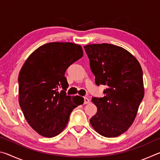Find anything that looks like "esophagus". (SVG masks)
I'll use <instances>...</instances> for the list:
<instances>
[{"instance_id": "1", "label": "esophagus", "mask_w": 160, "mask_h": 160, "mask_svg": "<svg viewBox=\"0 0 160 160\" xmlns=\"http://www.w3.org/2000/svg\"><path fill=\"white\" fill-rule=\"evenodd\" d=\"M90 102V99L88 98V97H84V104H89V103Z\"/></svg>"}]
</instances>
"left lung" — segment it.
<instances>
[{
	"instance_id": "left-lung-1",
	"label": "left lung",
	"mask_w": 160,
	"mask_h": 160,
	"mask_svg": "<svg viewBox=\"0 0 160 160\" xmlns=\"http://www.w3.org/2000/svg\"><path fill=\"white\" fill-rule=\"evenodd\" d=\"M84 48L96 85L107 86L104 97L92 99L97 112L90 124L103 136L117 137L133 123L144 97L141 66L133 55L118 46L104 43Z\"/></svg>"
}]
</instances>
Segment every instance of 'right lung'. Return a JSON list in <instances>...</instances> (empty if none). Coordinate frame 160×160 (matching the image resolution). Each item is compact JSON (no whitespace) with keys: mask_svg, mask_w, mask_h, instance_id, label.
<instances>
[{"mask_svg":"<svg viewBox=\"0 0 160 160\" xmlns=\"http://www.w3.org/2000/svg\"><path fill=\"white\" fill-rule=\"evenodd\" d=\"M82 56L80 45L51 42L33 51L22 67L19 104L29 126L42 136L61 133L72 111L83 104L82 97L66 95L68 84L65 77L68 68Z\"/></svg>","mask_w":160,"mask_h":160,"instance_id":"add662e5","label":"right lung"}]
</instances>
